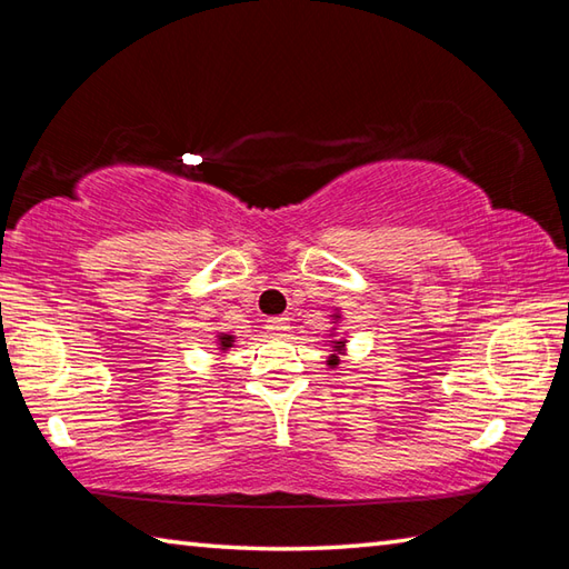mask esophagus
<instances>
[{
	"label": "esophagus",
	"instance_id": "1",
	"mask_svg": "<svg viewBox=\"0 0 569 569\" xmlns=\"http://www.w3.org/2000/svg\"><path fill=\"white\" fill-rule=\"evenodd\" d=\"M266 330H269V335L273 337H283L288 330H291V322H288V318H269L266 320Z\"/></svg>",
	"mask_w": 569,
	"mask_h": 569
}]
</instances>
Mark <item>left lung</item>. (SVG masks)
Returning <instances> with one entry per match:
<instances>
[{
  "label": "left lung",
  "instance_id": "1",
  "mask_svg": "<svg viewBox=\"0 0 569 569\" xmlns=\"http://www.w3.org/2000/svg\"><path fill=\"white\" fill-rule=\"evenodd\" d=\"M332 320L340 322V312H335ZM332 330H335V328H332ZM345 345H347V340H340V337H337V340H332V349H330L332 355L328 357V367H330V369H335L337 365H340V357L345 355Z\"/></svg>",
  "mask_w": 569,
  "mask_h": 569
}]
</instances>
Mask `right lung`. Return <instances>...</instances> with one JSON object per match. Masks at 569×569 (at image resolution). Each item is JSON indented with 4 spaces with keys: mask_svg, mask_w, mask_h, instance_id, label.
<instances>
[{
    "mask_svg": "<svg viewBox=\"0 0 569 569\" xmlns=\"http://www.w3.org/2000/svg\"><path fill=\"white\" fill-rule=\"evenodd\" d=\"M232 345H234V335H227V332L217 335V349H220V352H227Z\"/></svg>",
    "mask_w": 569,
    "mask_h": 569,
    "instance_id": "1",
    "label": "right lung"
}]
</instances>
